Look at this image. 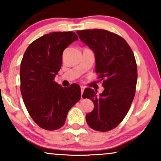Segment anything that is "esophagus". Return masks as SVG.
<instances>
[{
	"label": "esophagus",
	"instance_id": "esophagus-1",
	"mask_svg": "<svg viewBox=\"0 0 161 161\" xmlns=\"http://www.w3.org/2000/svg\"><path fill=\"white\" fill-rule=\"evenodd\" d=\"M84 90H85V87L81 86V95H82L83 92H84Z\"/></svg>",
	"mask_w": 161,
	"mask_h": 161
}]
</instances>
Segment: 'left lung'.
Segmentation results:
<instances>
[{"mask_svg": "<svg viewBox=\"0 0 161 161\" xmlns=\"http://www.w3.org/2000/svg\"><path fill=\"white\" fill-rule=\"evenodd\" d=\"M76 33L95 52V72L104 88L100 96L92 88L85 89L83 98L91 99L95 105L86 115V122L94 130L108 132L123 121L134 99L138 77L136 58L124 38L115 33L104 29Z\"/></svg>", "mask_w": 161, "mask_h": 161, "instance_id": "left-lung-1", "label": "left lung"}]
</instances>
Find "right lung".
<instances>
[{"label": "right lung", "mask_w": 161, "mask_h": 161, "mask_svg": "<svg viewBox=\"0 0 161 161\" xmlns=\"http://www.w3.org/2000/svg\"><path fill=\"white\" fill-rule=\"evenodd\" d=\"M73 32H57L32 42L20 64V91L29 115L41 128L53 131L65 123L69 109L81 98L77 84L62 87L54 81L63 52L78 40Z\"/></svg>", "instance_id": "right-lung-1"}]
</instances>
